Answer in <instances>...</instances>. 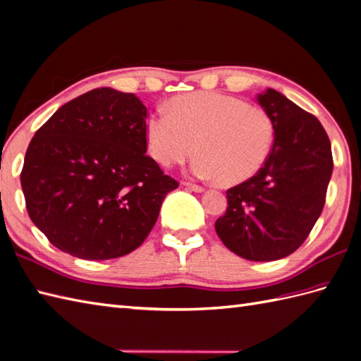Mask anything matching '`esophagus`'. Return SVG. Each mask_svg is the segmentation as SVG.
Returning a JSON list of instances; mask_svg holds the SVG:
<instances>
[{
  "instance_id": "1",
  "label": "esophagus",
  "mask_w": 361,
  "mask_h": 361,
  "mask_svg": "<svg viewBox=\"0 0 361 361\" xmlns=\"http://www.w3.org/2000/svg\"><path fill=\"white\" fill-rule=\"evenodd\" d=\"M183 187H187L188 190L195 191V192H202V191H205V188H204V187L196 185V183H191V182H183Z\"/></svg>"
}]
</instances>
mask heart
Instances as JSON below:
<instances>
[{
	"label": "heart",
	"mask_w": 361,
	"mask_h": 361,
	"mask_svg": "<svg viewBox=\"0 0 361 361\" xmlns=\"http://www.w3.org/2000/svg\"><path fill=\"white\" fill-rule=\"evenodd\" d=\"M166 110L147 121L148 148L157 164L185 162L197 150L191 170L202 179L237 185L251 179L274 144V122L257 105L217 92L176 96Z\"/></svg>",
	"instance_id": "heart-1"
}]
</instances>
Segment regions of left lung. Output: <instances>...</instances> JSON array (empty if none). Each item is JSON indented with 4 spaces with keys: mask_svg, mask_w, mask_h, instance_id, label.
Instances as JSON below:
<instances>
[{
    "mask_svg": "<svg viewBox=\"0 0 361 361\" xmlns=\"http://www.w3.org/2000/svg\"><path fill=\"white\" fill-rule=\"evenodd\" d=\"M257 102L274 122L268 161L251 179L226 191L216 233L237 256L271 262L293 254L322 214L332 174L331 142L320 121L268 89Z\"/></svg>",
    "mask_w": 361,
    "mask_h": 361,
    "instance_id": "obj_1",
    "label": "left lung"
}]
</instances>
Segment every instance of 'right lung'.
I'll use <instances>...</instances> for the list:
<instances>
[{"instance_id": "add662e5", "label": "right lung", "mask_w": 361, "mask_h": 361, "mask_svg": "<svg viewBox=\"0 0 361 361\" xmlns=\"http://www.w3.org/2000/svg\"><path fill=\"white\" fill-rule=\"evenodd\" d=\"M147 107L110 87L59 107L30 140L21 187L32 222L84 260L136 250L178 182L147 156Z\"/></svg>"}]
</instances>
